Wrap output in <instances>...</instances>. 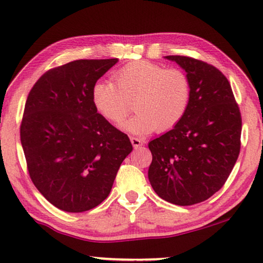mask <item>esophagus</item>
<instances>
[{"label":"esophagus","instance_id":"esophagus-1","mask_svg":"<svg viewBox=\"0 0 263 263\" xmlns=\"http://www.w3.org/2000/svg\"><path fill=\"white\" fill-rule=\"evenodd\" d=\"M130 140H131L132 146H133V147H135V148L140 147V146H141L142 144H144V141H142L141 139H139V138H137V137H131Z\"/></svg>","mask_w":263,"mask_h":263}]
</instances>
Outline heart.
Wrapping results in <instances>:
<instances>
[{
  "instance_id": "1",
  "label": "heart",
  "mask_w": 263,
  "mask_h": 263,
  "mask_svg": "<svg viewBox=\"0 0 263 263\" xmlns=\"http://www.w3.org/2000/svg\"><path fill=\"white\" fill-rule=\"evenodd\" d=\"M114 82L100 80L91 88V101L102 117L122 123L132 110L138 112L122 125L135 135L168 131L180 123L190 103L191 86L183 70L154 62H131L112 75Z\"/></svg>"
}]
</instances>
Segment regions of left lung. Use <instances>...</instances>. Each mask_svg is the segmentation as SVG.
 Returning a JSON list of instances; mask_svg holds the SVG:
<instances>
[{
  "label": "left lung",
  "instance_id": "8db88e82",
  "mask_svg": "<svg viewBox=\"0 0 263 263\" xmlns=\"http://www.w3.org/2000/svg\"><path fill=\"white\" fill-rule=\"evenodd\" d=\"M183 68L191 86L183 118L149 141L151 185L164 201L194 205L217 193L240 153L241 115L229 80L202 60L167 55Z\"/></svg>",
  "mask_w": 263,
  "mask_h": 263
}]
</instances>
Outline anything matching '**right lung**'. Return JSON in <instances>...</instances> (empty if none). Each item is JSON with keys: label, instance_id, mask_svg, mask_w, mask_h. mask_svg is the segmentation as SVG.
<instances>
[{"label": "right lung", "instance_id": "add662e5", "mask_svg": "<svg viewBox=\"0 0 263 263\" xmlns=\"http://www.w3.org/2000/svg\"><path fill=\"white\" fill-rule=\"evenodd\" d=\"M118 59L75 60L42 75L31 89L21 124L29 175L53 205L94 209L108 197L132 151L127 135L97 112L91 88Z\"/></svg>", "mask_w": 263, "mask_h": 263}]
</instances>
